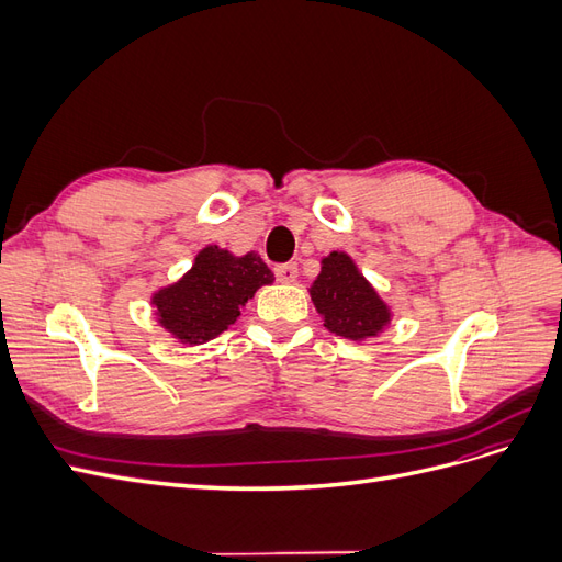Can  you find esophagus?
<instances>
[{
  "label": "esophagus",
  "instance_id": "1",
  "mask_svg": "<svg viewBox=\"0 0 562 562\" xmlns=\"http://www.w3.org/2000/svg\"><path fill=\"white\" fill-rule=\"evenodd\" d=\"M274 274L281 283H293L297 279V265L295 262H283L274 267Z\"/></svg>",
  "mask_w": 562,
  "mask_h": 562
}]
</instances>
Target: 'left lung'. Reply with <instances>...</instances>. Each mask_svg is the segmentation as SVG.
<instances>
[{"label": "left lung", "instance_id": "obj_1", "mask_svg": "<svg viewBox=\"0 0 562 562\" xmlns=\"http://www.w3.org/2000/svg\"><path fill=\"white\" fill-rule=\"evenodd\" d=\"M323 326L349 339L378 335L389 323V307L361 274L349 255L330 252L323 258L318 279L310 288Z\"/></svg>", "mask_w": 562, "mask_h": 562}]
</instances>
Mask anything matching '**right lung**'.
I'll list each match as a JSON object with an SVG mask.
<instances>
[{
	"label": "right lung",
	"mask_w": 562,
	"mask_h": 562,
	"mask_svg": "<svg viewBox=\"0 0 562 562\" xmlns=\"http://www.w3.org/2000/svg\"><path fill=\"white\" fill-rule=\"evenodd\" d=\"M271 281L274 274L258 252L234 258L223 248L209 246L178 283L151 297V304L168 333L180 342L201 345L227 330L255 291Z\"/></svg>",
	"instance_id": "obj_1"
}]
</instances>
